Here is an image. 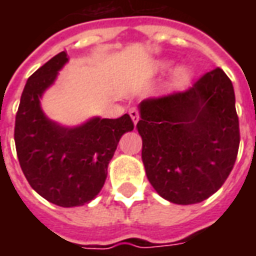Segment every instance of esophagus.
I'll return each instance as SVG.
<instances>
[{
	"mask_svg": "<svg viewBox=\"0 0 256 256\" xmlns=\"http://www.w3.org/2000/svg\"><path fill=\"white\" fill-rule=\"evenodd\" d=\"M128 114H130V118H132V120H133L134 123L138 122L140 119V115H138V111L136 110V108H132L130 111H128Z\"/></svg>",
	"mask_w": 256,
	"mask_h": 256,
	"instance_id": "esophagus-1",
	"label": "esophagus"
}]
</instances>
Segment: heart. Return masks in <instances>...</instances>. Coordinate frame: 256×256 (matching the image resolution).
Instances as JSON below:
<instances>
[{
    "instance_id": "1",
    "label": "heart",
    "mask_w": 256,
    "mask_h": 256,
    "mask_svg": "<svg viewBox=\"0 0 256 256\" xmlns=\"http://www.w3.org/2000/svg\"><path fill=\"white\" fill-rule=\"evenodd\" d=\"M163 70H168L170 68V63H164L162 66ZM190 79H192V72H190V70L186 67H180L176 70V72H174V84L178 88H186L190 82Z\"/></svg>"
}]
</instances>
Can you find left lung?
Wrapping results in <instances>:
<instances>
[{
    "label": "left lung",
    "mask_w": 256,
    "mask_h": 256,
    "mask_svg": "<svg viewBox=\"0 0 256 256\" xmlns=\"http://www.w3.org/2000/svg\"><path fill=\"white\" fill-rule=\"evenodd\" d=\"M137 130L150 185L176 204H196L224 185L240 144L232 80L220 68L184 93L140 102Z\"/></svg>",
    "instance_id": "left-lung-1"
}]
</instances>
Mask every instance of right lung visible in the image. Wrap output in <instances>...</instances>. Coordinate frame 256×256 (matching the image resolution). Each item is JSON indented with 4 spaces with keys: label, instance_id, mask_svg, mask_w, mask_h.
Masks as SVG:
<instances>
[{
    "label": "right lung",
    "instance_id": "add662e5",
    "mask_svg": "<svg viewBox=\"0 0 256 256\" xmlns=\"http://www.w3.org/2000/svg\"><path fill=\"white\" fill-rule=\"evenodd\" d=\"M67 62V53L60 52L27 79L16 114L14 144L31 188L56 206L76 207L100 193L118 142L134 124L128 114L118 119L93 116L72 128L49 119L41 98Z\"/></svg>",
    "mask_w": 256,
    "mask_h": 256
}]
</instances>
